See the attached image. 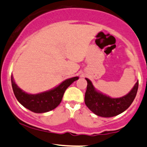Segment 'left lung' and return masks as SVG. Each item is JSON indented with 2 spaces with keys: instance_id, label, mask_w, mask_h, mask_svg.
I'll list each match as a JSON object with an SVG mask.
<instances>
[{
  "instance_id": "8db88e82",
  "label": "left lung",
  "mask_w": 147,
  "mask_h": 147,
  "mask_svg": "<svg viewBox=\"0 0 147 147\" xmlns=\"http://www.w3.org/2000/svg\"><path fill=\"white\" fill-rule=\"evenodd\" d=\"M87 86L84 96L86 106L96 115L103 118H111L124 112L135 99L138 90L139 82L127 95L120 98H112L97 92L92 82L86 78Z\"/></svg>"
}]
</instances>
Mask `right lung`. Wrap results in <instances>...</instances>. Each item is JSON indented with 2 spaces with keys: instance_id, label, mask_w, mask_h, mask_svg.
Listing matches in <instances>:
<instances>
[{
  "instance_id": "1",
  "label": "right lung",
  "mask_w": 147,
  "mask_h": 147,
  "mask_svg": "<svg viewBox=\"0 0 147 147\" xmlns=\"http://www.w3.org/2000/svg\"><path fill=\"white\" fill-rule=\"evenodd\" d=\"M78 79V77L67 79L57 87L48 92L37 94H29L18 87L11 75L12 90L18 101L26 109L36 113L49 112L55 109L61 103L67 88Z\"/></svg>"
}]
</instances>
